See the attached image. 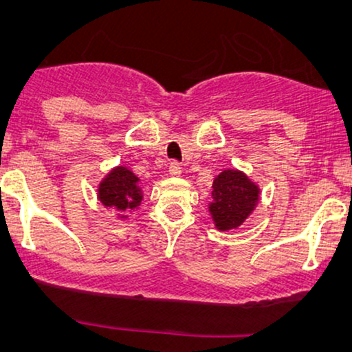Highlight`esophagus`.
I'll return each instance as SVG.
<instances>
[{
    "label": "esophagus",
    "mask_w": 352,
    "mask_h": 352,
    "mask_svg": "<svg viewBox=\"0 0 352 352\" xmlns=\"http://www.w3.org/2000/svg\"><path fill=\"white\" fill-rule=\"evenodd\" d=\"M181 173H182V168H181L179 163L173 162L171 165H170V176H173V177H179Z\"/></svg>",
    "instance_id": "obj_1"
}]
</instances>
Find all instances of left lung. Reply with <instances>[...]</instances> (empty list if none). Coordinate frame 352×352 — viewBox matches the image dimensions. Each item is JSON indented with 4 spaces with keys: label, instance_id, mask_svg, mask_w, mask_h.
I'll return each mask as SVG.
<instances>
[{
    "label": "left lung",
    "instance_id": "left-lung-1",
    "mask_svg": "<svg viewBox=\"0 0 352 352\" xmlns=\"http://www.w3.org/2000/svg\"><path fill=\"white\" fill-rule=\"evenodd\" d=\"M211 197L208 211L214 228L228 232L250 218L261 200V189L243 171L228 168L214 177Z\"/></svg>",
    "mask_w": 352,
    "mask_h": 352
}]
</instances>
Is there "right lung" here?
Instances as JSON below:
<instances>
[{
	"label": "right lung",
	"instance_id": "right-lung-1",
	"mask_svg": "<svg viewBox=\"0 0 352 352\" xmlns=\"http://www.w3.org/2000/svg\"><path fill=\"white\" fill-rule=\"evenodd\" d=\"M98 199L104 208L112 210L118 219H128L129 211L138 210L144 199L141 179L129 168L115 166L99 182Z\"/></svg>",
	"mask_w": 352,
	"mask_h": 352
}]
</instances>
